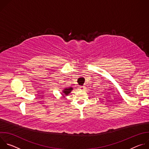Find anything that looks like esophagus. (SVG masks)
Returning a JSON list of instances; mask_svg holds the SVG:
<instances>
[{
	"mask_svg": "<svg viewBox=\"0 0 149 149\" xmlns=\"http://www.w3.org/2000/svg\"><path fill=\"white\" fill-rule=\"evenodd\" d=\"M85 88V87L84 86H79L78 87V89L79 90H84V89Z\"/></svg>",
	"mask_w": 149,
	"mask_h": 149,
	"instance_id": "34e87169",
	"label": "esophagus"
}]
</instances>
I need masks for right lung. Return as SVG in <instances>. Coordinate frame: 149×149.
I'll return each instance as SVG.
<instances>
[{
  "instance_id": "1",
  "label": "right lung",
  "mask_w": 149,
  "mask_h": 149,
  "mask_svg": "<svg viewBox=\"0 0 149 149\" xmlns=\"http://www.w3.org/2000/svg\"><path fill=\"white\" fill-rule=\"evenodd\" d=\"M72 90V88H71V87L68 88H65L64 90L63 91V93L65 95H68V94H70L71 93Z\"/></svg>"
}]
</instances>
